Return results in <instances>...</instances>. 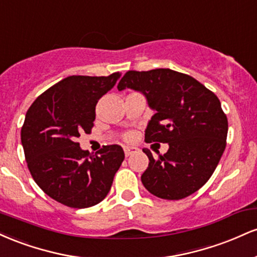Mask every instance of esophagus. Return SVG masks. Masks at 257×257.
Segmentation results:
<instances>
[{"instance_id": "34e87169", "label": "esophagus", "mask_w": 257, "mask_h": 257, "mask_svg": "<svg viewBox=\"0 0 257 257\" xmlns=\"http://www.w3.org/2000/svg\"><path fill=\"white\" fill-rule=\"evenodd\" d=\"M139 151V150L137 149V147H129V146H125L124 147V155L125 157H129V156L134 155V153H137Z\"/></svg>"}]
</instances>
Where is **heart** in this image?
<instances>
[{"label":"heart","instance_id":"heart-1","mask_svg":"<svg viewBox=\"0 0 257 257\" xmlns=\"http://www.w3.org/2000/svg\"><path fill=\"white\" fill-rule=\"evenodd\" d=\"M133 138V135L132 134H128V135H126V139H128V140H129V139H132Z\"/></svg>","mask_w":257,"mask_h":257}]
</instances>
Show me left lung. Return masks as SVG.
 I'll use <instances>...</instances> for the list:
<instances>
[{"mask_svg": "<svg viewBox=\"0 0 257 257\" xmlns=\"http://www.w3.org/2000/svg\"><path fill=\"white\" fill-rule=\"evenodd\" d=\"M143 94L155 114L145 131L146 143L169 150L153 158L141 175L145 188L162 199L178 200L198 191L210 179L226 147L228 123L213 91L191 76L170 69L128 71L117 85Z\"/></svg>", "mask_w": 257, "mask_h": 257, "instance_id": "obj_1", "label": "left lung"}]
</instances>
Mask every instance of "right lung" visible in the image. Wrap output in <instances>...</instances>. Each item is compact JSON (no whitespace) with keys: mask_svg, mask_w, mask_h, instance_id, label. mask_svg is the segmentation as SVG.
I'll list each match as a JSON object with an SVG mask.
<instances>
[{"mask_svg":"<svg viewBox=\"0 0 257 257\" xmlns=\"http://www.w3.org/2000/svg\"><path fill=\"white\" fill-rule=\"evenodd\" d=\"M120 77L70 76L35 100L26 112L22 145L32 178L47 196L71 208H89L107 196L124 152L104 146L98 155L82 150L76 138L89 133L99 99Z\"/></svg>","mask_w":257,"mask_h":257,"instance_id":"right-lung-1","label":"right lung"}]
</instances>
